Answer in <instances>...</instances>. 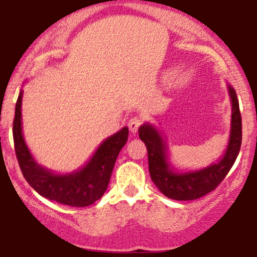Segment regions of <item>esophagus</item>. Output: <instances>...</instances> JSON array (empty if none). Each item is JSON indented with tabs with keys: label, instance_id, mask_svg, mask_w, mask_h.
<instances>
[{
	"label": "esophagus",
	"instance_id": "1",
	"mask_svg": "<svg viewBox=\"0 0 257 257\" xmlns=\"http://www.w3.org/2000/svg\"><path fill=\"white\" fill-rule=\"evenodd\" d=\"M141 123H143V120H141L140 117L134 116L133 118H131V120H129V123H128V126H129V129H131V132L133 133V134L138 132L139 126L141 125Z\"/></svg>",
	"mask_w": 257,
	"mask_h": 257
}]
</instances>
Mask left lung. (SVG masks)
I'll list each match as a JSON object with an SVG mask.
<instances>
[{
  "label": "left lung",
  "instance_id": "obj_1",
  "mask_svg": "<svg viewBox=\"0 0 257 257\" xmlns=\"http://www.w3.org/2000/svg\"><path fill=\"white\" fill-rule=\"evenodd\" d=\"M228 93L232 102L231 133L223 157L217 163L190 173H176L168 161L167 144L162 135L151 124L139 128V137L145 143L149 156V170L152 181L168 198L193 200L214 191L228 174L241 145V116L237 94L231 85Z\"/></svg>",
  "mask_w": 257,
  "mask_h": 257
}]
</instances>
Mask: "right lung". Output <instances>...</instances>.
<instances>
[{"label": "right lung", "instance_id": "add662e5", "mask_svg": "<svg viewBox=\"0 0 257 257\" xmlns=\"http://www.w3.org/2000/svg\"><path fill=\"white\" fill-rule=\"evenodd\" d=\"M22 98L20 91L13 120V140L20 170L29 185L44 198L64 205L83 208L101 198L118 153L128 140V128L124 126L104 140L83 168L59 175L37 164L26 146L22 129Z\"/></svg>", "mask_w": 257, "mask_h": 257}]
</instances>
